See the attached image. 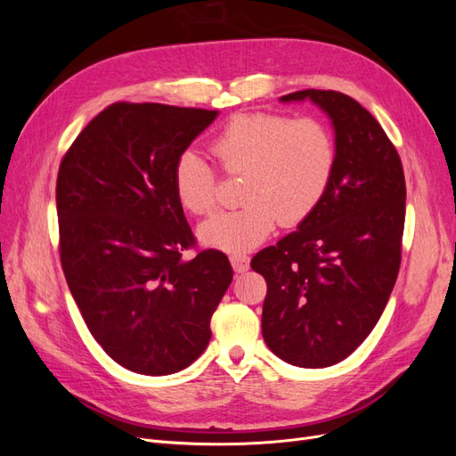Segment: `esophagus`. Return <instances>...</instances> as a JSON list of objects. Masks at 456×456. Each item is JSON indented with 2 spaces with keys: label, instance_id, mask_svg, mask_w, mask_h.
<instances>
[{
  "label": "esophagus",
  "instance_id": "obj_1",
  "mask_svg": "<svg viewBox=\"0 0 456 456\" xmlns=\"http://www.w3.org/2000/svg\"><path fill=\"white\" fill-rule=\"evenodd\" d=\"M230 262H232V268L236 270L238 273L249 270V256H247L245 253H233V255H230Z\"/></svg>",
  "mask_w": 456,
  "mask_h": 456
}]
</instances>
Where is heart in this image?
I'll use <instances>...</instances> for the list:
<instances>
[{"label": "heart", "mask_w": 456, "mask_h": 456, "mask_svg": "<svg viewBox=\"0 0 456 456\" xmlns=\"http://www.w3.org/2000/svg\"><path fill=\"white\" fill-rule=\"evenodd\" d=\"M223 173L238 176L243 205L218 211L200 226V240L230 253L265 241L278 224L297 226L322 203L337 171V141L317 118L272 112L233 116L209 142ZM175 194L191 215L216 205V173L198 151L186 150L175 163Z\"/></svg>", "instance_id": "b5f03b06"}]
</instances>
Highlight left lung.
<instances>
[{
    "label": "left lung",
    "instance_id": "1",
    "mask_svg": "<svg viewBox=\"0 0 456 456\" xmlns=\"http://www.w3.org/2000/svg\"><path fill=\"white\" fill-rule=\"evenodd\" d=\"M335 127L337 171L317 209L297 232L258 251L265 275L262 337L283 362L322 369L348 357L369 337L402 265L405 175L380 123L352 96L305 89Z\"/></svg>",
    "mask_w": 456,
    "mask_h": 456
}]
</instances>
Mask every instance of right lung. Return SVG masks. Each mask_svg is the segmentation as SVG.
Wrapping results in <instances>:
<instances>
[{
  "mask_svg": "<svg viewBox=\"0 0 456 456\" xmlns=\"http://www.w3.org/2000/svg\"><path fill=\"white\" fill-rule=\"evenodd\" d=\"M216 110L114 102L64 154L57 176L59 253L94 340L141 375L186 369L211 340L232 281L223 251H198L175 194V163Z\"/></svg>",
  "mask_w": 456,
  "mask_h": 456,
  "instance_id": "1",
  "label": "right lung"
}]
</instances>
